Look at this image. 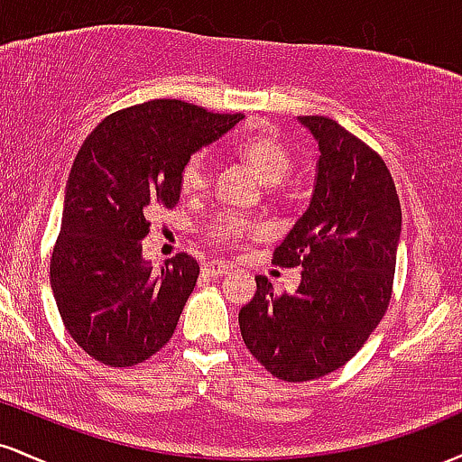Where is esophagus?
<instances>
[{
    "label": "esophagus",
    "instance_id": "esophagus-1",
    "mask_svg": "<svg viewBox=\"0 0 462 462\" xmlns=\"http://www.w3.org/2000/svg\"><path fill=\"white\" fill-rule=\"evenodd\" d=\"M201 272L208 275V278H219V275H226L227 272H230V264L224 261H210L201 267Z\"/></svg>",
    "mask_w": 462,
    "mask_h": 462
}]
</instances>
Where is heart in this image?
<instances>
[{
  "instance_id": "heart-1",
  "label": "heart",
  "mask_w": 462,
  "mask_h": 462,
  "mask_svg": "<svg viewBox=\"0 0 462 462\" xmlns=\"http://www.w3.org/2000/svg\"><path fill=\"white\" fill-rule=\"evenodd\" d=\"M232 150L252 164L267 184L278 187L293 169V156L278 136L272 132H247L232 141ZM210 189V158L206 152H195L187 158L180 169V190L189 198H199ZM208 238L217 245H230L241 238H252L258 235V226L254 221L236 213H224L215 217L206 226Z\"/></svg>"
}]
</instances>
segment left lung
Wrapping results in <instances>:
<instances>
[{"label": "left lung", "instance_id": "8db88e82", "mask_svg": "<svg viewBox=\"0 0 462 462\" xmlns=\"http://www.w3.org/2000/svg\"><path fill=\"white\" fill-rule=\"evenodd\" d=\"M319 143L310 206L273 249L278 267H301L295 293L256 275L238 312L249 352L275 378L309 383L356 356L393 293L402 208L378 152L330 116H300Z\"/></svg>", "mask_w": 462, "mask_h": 462}]
</instances>
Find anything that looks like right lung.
Masks as SVG:
<instances>
[{
    "instance_id": "1",
    "label": "right lung",
    "mask_w": 462,
    "mask_h": 462,
    "mask_svg": "<svg viewBox=\"0 0 462 462\" xmlns=\"http://www.w3.org/2000/svg\"><path fill=\"white\" fill-rule=\"evenodd\" d=\"M243 119L180 99H152L108 115L79 147L50 280L67 332L88 356L132 367L167 346L199 264L180 252L153 272L143 261L147 219L180 201V169Z\"/></svg>"
}]
</instances>
